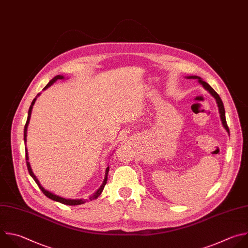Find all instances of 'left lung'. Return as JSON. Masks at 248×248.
Returning a JSON list of instances; mask_svg holds the SVG:
<instances>
[{
  "mask_svg": "<svg viewBox=\"0 0 248 248\" xmlns=\"http://www.w3.org/2000/svg\"><path fill=\"white\" fill-rule=\"evenodd\" d=\"M187 78H198L200 84L202 85V87L215 98V100H216V102H217V105H218V109H219V113H220V118H221V121H222V124H223V126L225 127V129L227 130V132L230 134V130H229V127H228V124H227V122H226V117H225V108H224L223 102H222L220 96L218 95V93L207 84L206 81L202 80V78H200V77H198V76H189V77H187Z\"/></svg>",
  "mask_w": 248,
  "mask_h": 248,
  "instance_id": "8db88e82",
  "label": "left lung"
}]
</instances>
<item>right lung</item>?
<instances>
[{
	"label": "right lung",
	"mask_w": 248,
	"mask_h": 248,
	"mask_svg": "<svg viewBox=\"0 0 248 248\" xmlns=\"http://www.w3.org/2000/svg\"><path fill=\"white\" fill-rule=\"evenodd\" d=\"M62 78H64V76H61V75H57V76H55L52 79H50L49 80V82L48 84L44 88V90H46L47 88H49L53 82H55L57 79H62ZM40 95V93L36 96V98H34L33 99V101H32V103H31V105H30V108H29V111H28V117H27V122H26V124H25V126H24V142L26 143V137H27V127H28V124H29V122H30V118H31V113H32V109H33V106H34V104H35V101H36V99H37V97ZM25 156H26V164H27V169H28V171H29V174L32 176V178L35 180V182L37 183V185L39 186V188L41 189V191L45 194V196H46L48 199H50V200H52V201H55V202H61V203H63V204H67V205H78V204H82V203H85L88 200H71V199H65V198H62V197H59V196H57V195H54V194H52L51 192H49V191H46L41 184H40V182H39V180L37 179V177L35 176V174L33 173V171H32V169H31V166H30V163H29V161H28V152H27V149H26V147H25ZM108 172H109V167L106 169V173H105V178H104V181H103V183H102V185L100 186V188L93 195V196H91V198L89 199L90 201H93V200H95V199H97L99 196H100V194L102 193V191H103V189H104V187H105V185H106V183H107V179H108Z\"/></svg>",
	"instance_id": "add662e5"
}]
</instances>
